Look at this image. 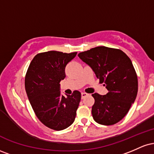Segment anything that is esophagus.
<instances>
[{
    "label": "esophagus",
    "instance_id": "obj_1",
    "mask_svg": "<svg viewBox=\"0 0 154 154\" xmlns=\"http://www.w3.org/2000/svg\"><path fill=\"white\" fill-rule=\"evenodd\" d=\"M88 95V93H81V98H82V99H83L84 98H85L86 96Z\"/></svg>",
    "mask_w": 154,
    "mask_h": 154
}]
</instances>
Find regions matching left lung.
Masks as SVG:
<instances>
[{
  "label": "left lung",
  "mask_w": 154,
  "mask_h": 154,
  "mask_svg": "<svg viewBox=\"0 0 154 154\" xmlns=\"http://www.w3.org/2000/svg\"><path fill=\"white\" fill-rule=\"evenodd\" d=\"M78 56L108 90L106 95L92 94L95 99L93 119L103 125L119 122L128 114L137 93V77L131 60L122 51L105 46L81 52Z\"/></svg>",
  "instance_id": "1"
}]
</instances>
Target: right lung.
<instances>
[{"instance_id": "right-lung-1", "label": "right lung", "mask_w": 154, "mask_h": 154, "mask_svg": "<svg viewBox=\"0 0 154 154\" xmlns=\"http://www.w3.org/2000/svg\"><path fill=\"white\" fill-rule=\"evenodd\" d=\"M77 54L40 53L32 60L26 73V93L35 115L45 126L57 131L74 122L81 100L78 91L67 97L60 92L59 83L66 77V66Z\"/></svg>"}]
</instances>
